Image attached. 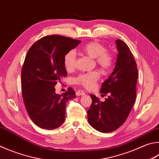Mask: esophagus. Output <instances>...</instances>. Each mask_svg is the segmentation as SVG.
Masks as SVG:
<instances>
[{
  "label": "esophagus",
  "mask_w": 159,
  "mask_h": 159,
  "mask_svg": "<svg viewBox=\"0 0 159 159\" xmlns=\"http://www.w3.org/2000/svg\"><path fill=\"white\" fill-rule=\"evenodd\" d=\"M76 96H83V95L85 94V92L83 90H78L76 92Z\"/></svg>",
  "instance_id": "1"
}]
</instances>
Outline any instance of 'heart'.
Listing matches in <instances>:
<instances>
[{"instance_id": "1", "label": "heart", "mask_w": 159, "mask_h": 159, "mask_svg": "<svg viewBox=\"0 0 159 159\" xmlns=\"http://www.w3.org/2000/svg\"><path fill=\"white\" fill-rule=\"evenodd\" d=\"M83 53L92 58H95L97 64L103 70H109L114 62L113 56L106 51V47L98 42H90L84 45L82 48ZM76 63V53L70 51L64 57V65L67 70H72ZM100 77L98 71H92L82 73L74 79L76 84L83 86L85 88H91L95 85Z\"/></svg>"}]
</instances>
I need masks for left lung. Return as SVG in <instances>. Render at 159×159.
Here are the masks:
<instances>
[{
	"label": "left lung",
	"instance_id": "1",
	"mask_svg": "<svg viewBox=\"0 0 159 159\" xmlns=\"http://www.w3.org/2000/svg\"><path fill=\"white\" fill-rule=\"evenodd\" d=\"M116 44L118 54L115 69L102 83L100 91L102 95H110L105 102H100L90 94L92 102L88 111L89 124L102 133L112 132L122 126L136 98V62L126 43L117 39Z\"/></svg>",
	"mask_w": 159,
	"mask_h": 159
}]
</instances>
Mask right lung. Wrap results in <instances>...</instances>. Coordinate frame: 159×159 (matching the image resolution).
Masks as SVG:
<instances>
[{"mask_svg": "<svg viewBox=\"0 0 159 159\" xmlns=\"http://www.w3.org/2000/svg\"><path fill=\"white\" fill-rule=\"evenodd\" d=\"M80 42L53 34L34 42L28 51L21 70L22 96L30 118L40 128L52 130L61 126L65 120L66 103L76 98L71 88L59 94L55 85L67 74L65 54Z\"/></svg>", "mask_w": 159, "mask_h": 159, "instance_id": "1", "label": "right lung"}]
</instances>
